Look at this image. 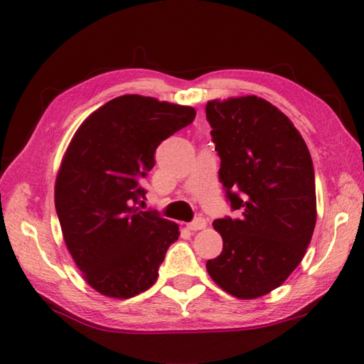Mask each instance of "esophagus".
I'll return each mask as SVG.
<instances>
[{
    "label": "esophagus",
    "instance_id": "1",
    "mask_svg": "<svg viewBox=\"0 0 364 364\" xmlns=\"http://www.w3.org/2000/svg\"><path fill=\"white\" fill-rule=\"evenodd\" d=\"M206 227V220L203 218H197L192 222L188 223V230L191 231H198V230H203Z\"/></svg>",
    "mask_w": 364,
    "mask_h": 364
}]
</instances>
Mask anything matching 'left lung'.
<instances>
[{
  "label": "left lung",
  "mask_w": 364,
  "mask_h": 364,
  "mask_svg": "<svg viewBox=\"0 0 364 364\" xmlns=\"http://www.w3.org/2000/svg\"><path fill=\"white\" fill-rule=\"evenodd\" d=\"M206 120L220 158L219 180L237 219H215L223 239L206 269L223 291L257 299L296 269L316 225L311 154L275 106L255 95L213 100Z\"/></svg>",
  "instance_id": "left-lung-1"
}]
</instances>
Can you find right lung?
Wrapping results in <instances>:
<instances>
[{
	"instance_id": "add662e5",
	"label": "right lung",
	"mask_w": 364,
	"mask_h": 364,
	"mask_svg": "<svg viewBox=\"0 0 364 364\" xmlns=\"http://www.w3.org/2000/svg\"><path fill=\"white\" fill-rule=\"evenodd\" d=\"M196 119L189 106L122 95L82 122L64 154L54 205L67 249L100 294L129 299L158 278L180 231L158 211H141V180L158 145Z\"/></svg>"
}]
</instances>
